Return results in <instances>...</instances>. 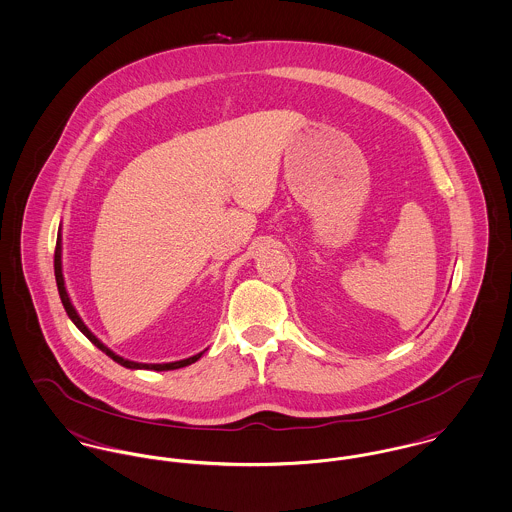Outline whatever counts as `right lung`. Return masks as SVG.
Returning a JSON list of instances; mask_svg holds the SVG:
<instances>
[{"instance_id": "right-lung-1", "label": "right lung", "mask_w": 512, "mask_h": 512, "mask_svg": "<svg viewBox=\"0 0 512 512\" xmlns=\"http://www.w3.org/2000/svg\"><path fill=\"white\" fill-rule=\"evenodd\" d=\"M54 275H56V284H58V294H60V300H62V304H64V310H66V314L70 315V319L76 323V327H78L79 331L99 349V351H103V353L107 354V356H111L115 362H118L120 366H124V368H132V370H175V368H183V366H189V364H193V362H197L198 358L202 356V353L195 354V356H191V358H185V360H177V362H167V364H142V362H134V360H126V358H122V356H118V354L113 353L109 347H105L89 329H87V325L81 321V317H79L78 312H76V308L72 306V302H70V296H68V292H66V286H64V275H62V237H60V230H58V239H56V251H54Z\"/></svg>"}]
</instances>
